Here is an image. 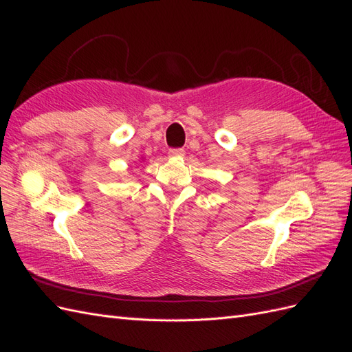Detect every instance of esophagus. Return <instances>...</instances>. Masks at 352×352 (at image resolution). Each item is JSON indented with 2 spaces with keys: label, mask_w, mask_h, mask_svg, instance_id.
<instances>
[{
  "label": "esophagus",
  "mask_w": 352,
  "mask_h": 352,
  "mask_svg": "<svg viewBox=\"0 0 352 352\" xmlns=\"http://www.w3.org/2000/svg\"><path fill=\"white\" fill-rule=\"evenodd\" d=\"M168 155L170 157H184L185 155V150H184V148H170Z\"/></svg>",
  "instance_id": "obj_1"
}]
</instances>
